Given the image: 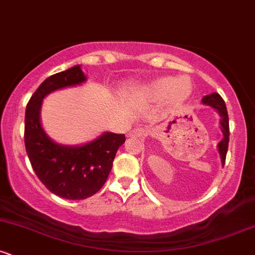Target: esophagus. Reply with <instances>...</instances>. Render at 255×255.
<instances>
[{"label": "esophagus", "mask_w": 255, "mask_h": 255, "mask_svg": "<svg viewBox=\"0 0 255 255\" xmlns=\"http://www.w3.org/2000/svg\"><path fill=\"white\" fill-rule=\"evenodd\" d=\"M146 135H147V131L142 128H133V130L130 132L131 137H142V136H146Z\"/></svg>", "instance_id": "1"}]
</instances>
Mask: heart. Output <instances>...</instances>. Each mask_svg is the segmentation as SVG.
Here are the masks:
<instances>
[{"mask_svg":"<svg viewBox=\"0 0 255 255\" xmlns=\"http://www.w3.org/2000/svg\"><path fill=\"white\" fill-rule=\"evenodd\" d=\"M150 94L154 97L164 98L169 96L171 105L179 106L191 94V85L186 79L163 76L150 85Z\"/></svg>","mask_w":255,"mask_h":255,"instance_id":"b5f03b06","label":"heart"}]
</instances>
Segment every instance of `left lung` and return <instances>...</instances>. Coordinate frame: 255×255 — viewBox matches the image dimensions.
<instances>
[{"instance_id": "8db88e82", "label": "left lung", "mask_w": 255, "mask_h": 255, "mask_svg": "<svg viewBox=\"0 0 255 255\" xmlns=\"http://www.w3.org/2000/svg\"><path fill=\"white\" fill-rule=\"evenodd\" d=\"M202 102L204 105H208L213 108H215L216 111L220 113L221 120H220V125H221V131L224 133V138L219 142L218 147H219V153H220L221 157V163L225 164L226 160V154H227V148H229V141H230V127H229V114H227V109H226V105L225 101L223 100L219 94H212L204 96L202 98Z\"/></svg>"}]
</instances>
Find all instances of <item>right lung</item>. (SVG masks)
I'll return each instance as SVG.
<instances>
[{
  "mask_svg": "<svg viewBox=\"0 0 255 255\" xmlns=\"http://www.w3.org/2000/svg\"><path fill=\"white\" fill-rule=\"evenodd\" d=\"M86 80L80 65L46 79L29 100L25 111L24 142L35 174L47 190L65 199H86L102 188L113 166L124 133L106 132L80 147L54 143L41 128L43 97L54 90Z\"/></svg>",
  "mask_w": 255,
  "mask_h": 255,
  "instance_id": "1",
  "label": "right lung"
}]
</instances>
